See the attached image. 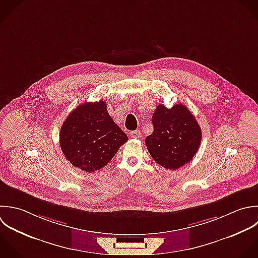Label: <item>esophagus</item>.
Returning <instances> with one entry per match:
<instances>
[{
	"label": "esophagus",
	"mask_w": 258,
	"mask_h": 258,
	"mask_svg": "<svg viewBox=\"0 0 258 258\" xmlns=\"http://www.w3.org/2000/svg\"><path fill=\"white\" fill-rule=\"evenodd\" d=\"M140 136H141V132L139 130L133 131V132L130 133V137L133 138V139H138V138H140Z\"/></svg>",
	"instance_id": "obj_1"
}]
</instances>
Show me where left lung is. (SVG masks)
<instances>
[{
    "mask_svg": "<svg viewBox=\"0 0 258 258\" xmlns=\"http://www.w3.org/2000/svg\"><path fill=\"white\" fill-rule=\"evenodd\" d=\"M154 132L146 145L156 163L169 170L188 164L198 152L202 133L195 116L184 104L167 108L159 104L152 117Z\"/></svg>",
    "mask_w": 258,
    "mask_h": 258,
    "instance_id": "8db88e82",
    "label": "left lung"
}]
</instances>
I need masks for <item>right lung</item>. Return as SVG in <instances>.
<instances>
[{
    "instance_id": "right-lung-1",
    "label": "right lung",
    "mask_w": 258,
    "mask_h": 258,
    "mask_svg": "<svg viewBox=\"0 0 258 258\" xmlns=\"http://www.w3.org/2000/svg\"><path fill=\"white\" fill-rule=\"evenodd\" d=\"M127 140L109 115L103 100L77 106L64 120L59 135L65 158L88 173L107 165Z\"/></svg>"
}]
</instances>
